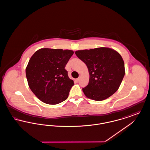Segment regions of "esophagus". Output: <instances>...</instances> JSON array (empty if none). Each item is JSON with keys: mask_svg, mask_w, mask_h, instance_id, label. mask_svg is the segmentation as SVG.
Returning <instances> with one entry per match:
<instances>
[{"mask_svg": "<svg viewBox=\"0 0 150 150\" xmlns=\"http://www.w3.org/2000/svg\"><path fill=\"white\" fill-rule=\"evenodd\" d=\"M79 79H80L79 78H78L76 79H75V81H76V82H78Z\"/></svg>", "mask_w": 150, "mask_h": 150, "instance_id": "1", "label": "esophagus"}]
</instances>
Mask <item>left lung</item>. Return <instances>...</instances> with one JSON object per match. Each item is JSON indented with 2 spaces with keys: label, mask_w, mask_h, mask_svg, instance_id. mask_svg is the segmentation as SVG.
I'll use <instances>...</instances> for the list:
<instances>
[{
  "label": "left lung",
  "mask_w": 150,
  "mask_h": 150,
  "mask_svg": "<svg viewBox=\"0 0 150 150\" xmlns=\"http://www.w3.org/2000/svg\"><path fill=\"white\" fill-rule=\"evenodd\" d=\"M75 54L88 69L89 83L83 88L88 98L102 100L117 91L125 75L124 62L117 52L100 47L77 50Z\"/></svg>",
  "instance_id": "left-lung-1"
}]
</instances>
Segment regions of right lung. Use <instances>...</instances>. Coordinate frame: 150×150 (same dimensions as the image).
Here are the masks:
<instances>
[{
  "instance_id": "1",
  "label": "right lung",
  "mask_w": 150,
  "mask_h": 150,
  "mask_svg": "<svg viewBox=\"0 0 150 150\" xmlns=\"http://www.w3.org/2000/svg\"><path fill=\"white\" fill-rule=\"evenodd\" d=\"M74 52L61 49H40L32 56L26 69L29 87L44 103L56 105L66 100L74 81L65 66Z\"/></svg>"
}]
</instances>
